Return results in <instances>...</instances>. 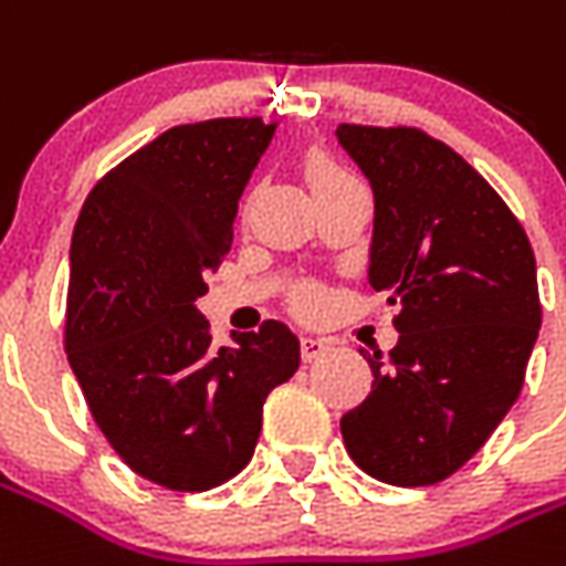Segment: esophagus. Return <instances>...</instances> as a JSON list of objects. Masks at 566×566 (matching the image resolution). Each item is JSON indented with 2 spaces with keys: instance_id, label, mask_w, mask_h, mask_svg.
I'll list each match as a JSON object with an SVG mask.
<instances>
[{
  "instance_id": "1",
  "label": "esophagus",
  "mask_w": 566,
  "mask_h": 566,
  "mask_svg": "<svg viewBox=\"0 0 566 566\" xmlns=\"http://www.w3.org/2000/svg\"><path fill=\"white\" fill-rule=\"evenodd\" d=\"M327 349H331V346H327V339H318V337H303V339H300V352H303V361H315V358H322Z\"/></svg>"
}]
</instances>
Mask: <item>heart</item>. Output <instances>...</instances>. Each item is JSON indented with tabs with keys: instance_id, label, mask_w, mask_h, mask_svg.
<instances>
[{
	"instance_id": "b5f03b06",
	"label": "heart",
	"mask_w": 566,
	"mask_h": 566,
	"mask_svg": "<svg viewBox=\"0 0 566 566\" xmlns=\"http://www.w3.org/2000/svg\"><path fill=\"white\" fill-rule=\"evenodd\" d=\"M303 168H306V180H310V187H322V184H331V180H337V177H343V168H339L337 161L331 159L327 153H322V149H312V153H306V161H303ZM296 306H300V312H315L318 306H322V294L315 291V287H303L300 294H296Z\"/></svg>"
}]
</instances>
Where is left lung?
I'll return each mask as SVG.
<instances>
[{"label": "left lung", "mask_w": 566, "mask_h": 566, "mask_svg": "<svg viewBox=\"0 0 566 566\" xmlns=\"http://www.w3.org/2000/svg\"><path fill=\"white\" fill-rule=\"evenodd\" d=\"M374 189L367 282L398 343L367 355L370 395L339 420L358 469L395 488L450 478L515 405L543 324L531 239L500 192L420 128L339 125Z\"/></svg>", "instance_id": "obj_1"}]
</instances>
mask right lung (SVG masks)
I'll list each match as a JSON object with an SVG mask.
<instances>
[{
  "instance_id": "right-lung-1",
  "label": "right lung",
  "mask_w": 566,
  "mask_h": 566,
  "mask_svg": "<svg viewBox=\"0 0 566 566\" xmlns=\"http://www.w3.org/2000/svg\"><path fill=\"white\" fill-rule=\"evenodd\" d=\"M272 134L260 116L177 125L106 171L73 229L63 349L109 448L159 488L239 475L266 395L300 367L282 322L211 346L196 310Z\"/></svg>"
}]
</instances>
